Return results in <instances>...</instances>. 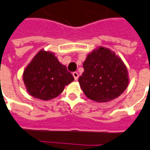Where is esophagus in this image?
<instances>
[{
	"mask_svg": "<svg viewBox=\"0 0 150 150\" xmlns=\"http://www.w3.org/2000/svg\"><path fill=\"white\" fill-rule=\"evenodd\" d=\"M72 75H73V76H74V78H75V80H77V79H78V78H79V74H78V72H76V71H75V72H73V74H72Z\"/></svg>",
	"mask_w": 150,
	"mask_h": 150,
	"instance_id": "1",
	"label": "esophagus"
}]
</instances>
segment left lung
<instances>
[{
    "instance_id": "8db88e82",
    "label": "left lung",
    "mask_w": 150,
    "mask_h": 150,
    "mask_svg": "<svg viewBox=\"0 0 150 150\" xmlns=\"http://www.w3.org/2000/svg\"><path fill=\"white\" fill-rule=\"evenodd\" d=\"M79 78L83 92L89 99L99 103L113 100L127 88L128 73L122 59L111 50L99 47L88 54Z\"/></svg>"
}]
</instances>
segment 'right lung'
Segmentation results:
<instances>
[{
    "label": "right lung",
    "instance_id": "1",
    "mask_svg": "<svg viewBox=\"0 0 150 150\" xmlns=\"http://www.w3.org/2000/svg\"><path fill=\"white\" fill-rule=\"evenodd\" d=\"M23 79L32 96L49 100L57 97L74 77L53 53L42 50L24 70Z\"/></svg>",
    "mask_w": 150,
    "mask_h": 150
}]
</instances>
